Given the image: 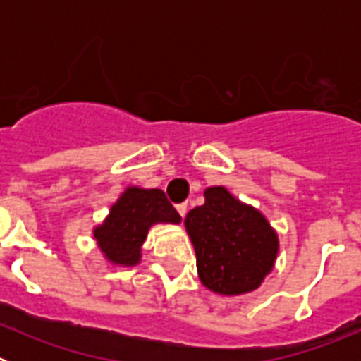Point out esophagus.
I'll return each mask as SVG.
<instances>
[{
    "mask_svg": "<svg viewBox=\"0 0 361 361\" xmlns=\"http://www.w3.org/2000/svg\"><path fill=\"white\" fill-rule=\"evenodd\" d=\"M175 208H177L178 215H180V216H184V215H186V212H188V204H186V202H183V204H177V206H175Z\"/></svg>",
    "mask_w": 361,
    "mask_h": 361,
    "instance_id": "esophagus-1",
    "label": "esophagus"
}]
</instances>
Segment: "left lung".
<instances>
[{"mask_svg": "<svg viewBox=\"0 0 361 361\" xmlns=\"http://www.w3.org/2000/svg\"><path fill=\"white\" fill-rule=\"evenodd\" d=\"M204 199L184 219L200 282L222 296L255 291L275 266L279 235L262 213L224 186L206 188Z\"/></svg>", "mask_w": 361, "mask_h": 361, "instance_id": "obj_1", "label": "left lung"}]
</instances>
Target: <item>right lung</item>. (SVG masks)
<instances>
[{
  "label": "right lung",
  "instance_id": "obj_1",
  "mask_svg": "<svg viewBox=\"0 0 361 361\" xmlns=\"http://www.w3.org/2000/svg\"><path fill=\"white\" fill-rule=\"evenodd\" d=\"M180 215L164 191L128 186L111 204L106 219L94 228V238L108 262L133 267L141 262V250L155 224H178Z\"/></svg>",
  "mask_w": 361,
  "mask_h": 361
}]
</instances>
